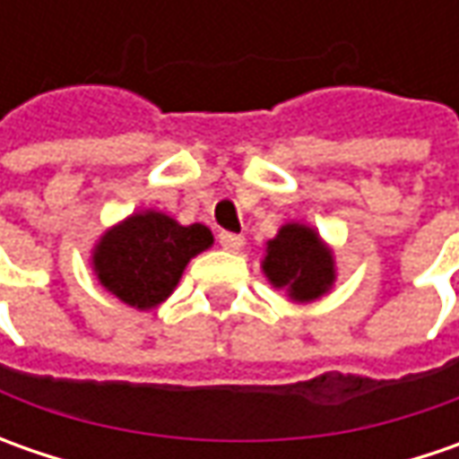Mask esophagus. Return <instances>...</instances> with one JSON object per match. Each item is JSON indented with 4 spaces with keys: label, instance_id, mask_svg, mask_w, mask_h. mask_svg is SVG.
Returning <instances> with one entry per match:
<instances>
[{
    "label": "esophagus",
    "instance_id": "1",
    "mask_svg": "<svg viewBox=\"0 0 459 459\" xmlns=\"http://www.w3.org/2000/svg\"><path fill=\"white\" fill-rule=\"evenodd\" d=\"M220 245L224 250H230V253H238V250H242V245H245V238L242 235H232V232H221Z\"/></svg>",
    "mask_w": 459,
    "mask_h": 459
}]
</instances>
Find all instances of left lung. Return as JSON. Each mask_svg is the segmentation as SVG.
<instances>
[{"instance_id":"8db88e82","label":"left lung","mask_w":459,"mask_h":459,"mask_svg":"<svg viewBox=\"0 0 459 459\" xmlns=\"http://www.w3.org/2000/svg\"><path fill=\"white\" fill-rule=\"evenodd\" d=\"M260 268L268 283L286 291L296 304L316 301L334 289L337 260L322 235L304 221L281 224L278 235L265 242Z\"/></svg>"}]
</instances>
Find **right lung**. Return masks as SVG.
<instances>
[{"mask_svg": "<svg viewBox=\"0 0 459 459\" xmlns=\"http://www.w3.org/2000/svg\"><path fill=\"white\" fill-rule=\"evenodd\" d=\"M212 245V230L199 221L181 224L143 209L104 230L89 260L104 291L137 311H151L176 291L191 257Z\"/></svg>", "mask_w": 459, "mask_h": 459, "instance_id": "add662e5", "label": "right lung"}]
</instances>
